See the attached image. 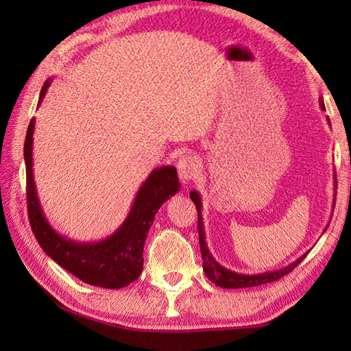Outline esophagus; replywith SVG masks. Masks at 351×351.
Returning a JSON list of instances; mask_svg holds the SVG:
<instances>
[{"mask_svg":"<svg viewBox=\"0 0 351 351\" xmlns=\"http://www.w3.org/2000/svg\"><path fill=\"white\" fill-rule=\"evenodd\" d=\"M176 169L182 182H189L190 180H193L198 175L199 169L197 156H193V154H184V156L180 158V161L176 162Z\"/></svg>","mask_w":351,"mask_h":351,"instance_id":"34e87169","label":"esophagus"}]
</instances>
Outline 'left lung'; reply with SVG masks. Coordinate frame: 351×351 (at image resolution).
Instances as JSON below:
<instances>
[{"instance_id":"obj_1","label":"left lung","mask_w":351,"mask_h":351,"mask_svg":"<svg viewBox=\"0 0 351 351\" xmlns=\"http://www.w3.org/2000/svg\"><path fill=\"white\" fill-rule=\"evenodd\" d=\"M319 104H320V108L325 110L322 99L319 100ZM328 123H330V119H328ZM335 182H337V181H335ZM190 198H192L195 206H197V212H198V235H199L201 257H203V269L206 272V276L209 277V280L215 283L217 287L228 288V289L229 288H249V287H260V285H265L269 282H276V280H278V278H282L283 276H287L288 272L293 271L295 266L306 257V254H304L302 257L293 261L291 265L285 266V268H282V269L271 271V272H261V274H254V276L239 274V272H234V271L223 268V266L212 257V254L209 252V247H207V245H206L203 217H201V207H203V204H201V198H199L198 192L192 190V192H190ZM326 228H328V226H326Z\"/></svg>"}]
</instances>
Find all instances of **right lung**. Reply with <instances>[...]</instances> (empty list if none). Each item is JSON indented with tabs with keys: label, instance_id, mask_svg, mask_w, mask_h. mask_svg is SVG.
I'll list each match as a JSON object with an SVG mask.
<instances>
[{
	"label": "right lung",
	"instance_id": "1",
	"mask_svg": "<svg viewBox=\"0 0 351 351\" xmlns=\"http://www.w3.org/2000/svg\"><path fill=\"white\" fill-rule=\"evenodd\" d=\"M49 85L51 79H47L41 88L38 105ZM34 123L35 121L32 119L26 133L25 162L29 223L38 245L63 269L80 278L82 282L106 289L127 287L142 272V265H144L142 252L154 215L159 207L170 197H173L181 187L176 169L165 165L152 171L136 195L127 219L108 239L99 243L68 240L57 234L47 223L35 190L32 175Z\"/></svg>",
	"mask_w": 351,
	"mask_h": 351
}]
</instances>
